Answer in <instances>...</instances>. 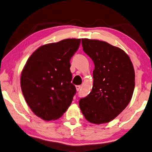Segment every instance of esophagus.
<instances>
[{"instance_id": "34e87169", "label": "esophagus", "mask_w": 152, "mask_h": 152, "mask_svg": "<svg viewBox=\"0 0 152 152\" xmlns=\"http://www.w3.org/2000/svg\"><path fill=\"white\" fill-rule=\"evenodd\" d=\"M80 89H81V86H76V89H77V91H79V90H80Z\"/></svg>"}]
</instances>
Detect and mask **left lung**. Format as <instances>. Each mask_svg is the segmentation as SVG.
<instances>
[{"instance_id": "1", "label": "left lung", "mask_w": 152, "mask_h": 152, "mask_svg": "<svg viewBox=\"0 0 152 152\" xmlns=\"http://www.w3.org/2000/svg\"><path fill=\"white\" fill-rule=\"evenodd\" d=\"M84 52L94 61V86L79 107L90 123L115 119L129 104L135 88V72L124 50L99 40L82 39Z\"/></svg>"}]
</instances>
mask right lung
Returning <instances> with one entry per match:
<instances>
[{"label": "right lung", "instance_id": "right-lung-1", "mask_svg": "<svg viewBox=\"0 0 152 152\" xmlns=\"http://www.w3.org/2000/svg\"><path fill=\"white\" fill-rule=\"evenodd\" d=\"M80 42V39H67L42 45L24 66L20 76L24 97L32 111L45 121L61 118L76 94L70 60Z\"/></svg>", "mask_w": 152, "mask_h": 152}]
</instances>
